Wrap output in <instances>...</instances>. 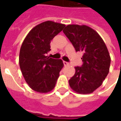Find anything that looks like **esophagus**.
<instances>
[{"mask_svg": "<svg viewBox=\"0 0 121 121\" xmlns=\"http://www.w3.org/2000/svg\"><path fill=\"white\" fill-rule=\"evenodd\" d=\"M63 63H64V65H65V66H68V65H69V63H67V62H66V61H64Z\"/></svg>", "mask_w": 121, "mask_h": 121, "instance_id": "34e87169", "label": "esophagus"}]
</instances>
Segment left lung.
Wrapping results in <instances>:
<instances>
[{
	"label": "left lung",
	"instance_id": "8db88e82",
	"mask_svg": "<svg viewBox=\"0 0 121 121\" xmlns=\"http://www.w3.org/2000/svg\"><path fill=\"white\" fill-rule=\"evenodd\" d=\"M63 32L76 52H83V65L75 67L69 86L79 94H91L102 84L109 73L110 56L107 47L100 35L88 26L68 25Z\"/></svg>",
	"mask_w": 121,
	"mask_h": 121
}]
</instances>
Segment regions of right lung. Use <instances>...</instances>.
Segmentation results:
<instances>
[{
	"instance_id": "right-lung-1",
	"label": "right lung",
	"mask_w": 121,
	"mask_h": 121,
	"mask_svg": "<svg viewBox=\"0 0 121 121\" xmlns=\"http://www.w3.org/2000/svg\"><path fill=\"white\" fill-rule=\"evenodd\" d=\"M65 27L47 21L34 27L24 39L19 52V67L27 83L33 90L48 93L52 90L63 67L61 59L46 56L50 42Z\"/></svg>"
}]
</instances>
